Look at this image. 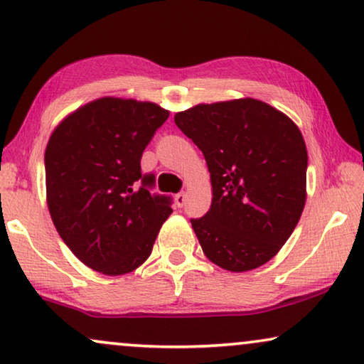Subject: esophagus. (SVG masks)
Instances as JSON below:
<instances>
[{
    "label": "esophagus",
    "instance_id": "34e87169",
    "mask_svg": "<svg viewBox=\"0 0 364 364\" xmlns=\"http://www.w3.org/2000/svg\"><path fill=\"white\" fill-rule=\"evenodd\" d=\"M186 193H177V196H176V205L177 207H183V203H186Z\"/></svg>",
    "mask_w": 364,
    "mask_h": 364
}]
</instances>
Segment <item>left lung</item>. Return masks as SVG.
I'll list each match as a JSON object with an SVG mask.
<instances>
[{
	"mask_svg": "<svg viewBox=\"0 0 364 364\" xmlns=\"http://www.w3.org/2000/svg\"><path fill=\"white\" fill-rule=\"evenodd\" d=\"M173 121L210 172V210L191 220L205 257L237 273L265 265L305 207L308 154L300 129L252 97L197 104Z\"/></svg>",
	"mask_w": 364,
	"mask_h": 364,
	"instance_id": "1",
	"label": "left lung"
}]
</instances>
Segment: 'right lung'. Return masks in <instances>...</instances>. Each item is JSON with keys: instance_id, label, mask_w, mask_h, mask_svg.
<instances>
[{"instance_id": "add662e5", "label": "right lung", "mask_w": 364, "mask_h": 364, "mask_svg": "<svg viewBox=\"0 0 364 364\" xmlns=\"http://www.w3.org/2000/svg\"><path fill=\"white\" fill-rule=\"evenodd\" d=\"M168 111L136 99L101 97L54 129L44 152L46 200L59 237L102 275L136 270L151 255L171 198L151 196L141 157Z\"/></svg>"}]
</instances>
